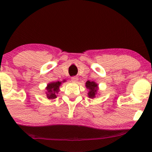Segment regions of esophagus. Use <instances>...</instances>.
<instances>
[{
  "label": "esophagus",
  "mask_w": 152,
  "mask_h": 152,
  "mask_svg": "<svg viewBox=\"0 0 152 152\" xmlns=\"http://www.w3.org/2000/svg\"><path fill=\"white\" fill-rule=\"evenodd\" d=\"M71 81H72V82L76 83V82H77L78 81V77H76V76H73V77H71Z\"/></svg>",
  "instance_id": "1"
}]
</instances>
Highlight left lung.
Listing matches in <instances>:
<instances>
[{
    "label": "left lung",
    "instance_id": "1",
    "mask_svg": "<svg viewBox=\"0 0 152 152\" xmlns=\"http://www.w3.org/2000/svg\"><path fill=\"white\" fill-rule=\"evenodd\" d=\"M86 86L88 89H89V92H88V96L89 98L93 99L95 97L97 91V84L94 81H87L86 83Z\"/></svg>",
    "mask_w": 152,
    "mask_h": 152
}]
</instances>
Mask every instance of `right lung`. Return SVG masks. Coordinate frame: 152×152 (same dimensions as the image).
I'll return each mask as SVG.
<instances>
[{
    "mask_svg": "<svg viewBox=\"0 0 152 152\" xmlns=\"http://www.w3.org/2000/svg\"><path fill=\"white\" fill-rule=\"evenodd\" d=\"M65 82V81H64ZM61 84V82H52L48 84L47 86V98L49 99H53L56 98V94L59 91V86Z\"/></svg>",
    "mask_w": 152,
    "mask_h": 152,
    "instance_id": "obj_1",
    "label": "right lung"
}]
</instances>
